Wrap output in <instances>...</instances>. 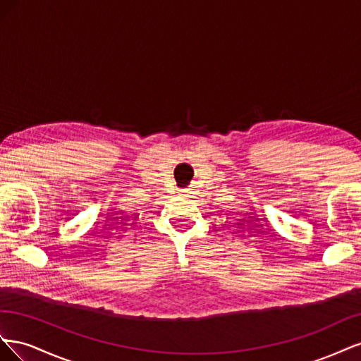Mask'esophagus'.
<instances>
[{
	"label": "esophagus",
	"instance_id": "1",
	"mask_svg": "<svg viewBox=\"0 0 361 361\" xmlns=\"http://www.w3.org/2000/svg\"><path fill=\"white\" fill-rule=\"evenodd\" d=\"M180 192H182V195H183V194H185V191H183V190H182V191H180Z\"/></svg>",
	"mask_w": 361,
	"mask_h": 361
}]
</instances>
